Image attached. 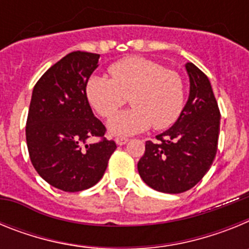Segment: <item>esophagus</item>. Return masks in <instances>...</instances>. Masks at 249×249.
<instances>
[{
  "label": "esophagus",
  "instance_id": "1",
  "mask_svg": "<svg viewBox=\"0 0 249 249\" xmlns=\"http://www.w3.org/2000/svg\"><path fill=\"white\" fill-rule=\"evenodd\" d=\"M114 141H116V143H117L118 146H123V144H126L129 140L126 137H116Z\"/></svg>",
  "mask_w": 249,
  "mask_h": 249
}]
</instances>
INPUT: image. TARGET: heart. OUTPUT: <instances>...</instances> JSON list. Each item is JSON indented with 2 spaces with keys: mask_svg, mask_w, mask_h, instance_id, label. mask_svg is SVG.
<instances>
[{
  "mask_svg": "<svg viewBox=\"0 0 249 249\" xmlns=\"http://www.w3.org/2000/svg\"><path fill=\"white\" fill-rule=\"evenodd\" d=\"M111 78L92 76L86 85L89 103L105 118L112 117L129 96L132 107L108 122L112 135L126 137L172 126L184 105V83L175 71L143 57H127L108 68Z\"/></svg>",
  "mask_w": 249,
  "mask_h": 249,
  "instance_id": "heart-1",
  "label": "heart"
}]
</instances>
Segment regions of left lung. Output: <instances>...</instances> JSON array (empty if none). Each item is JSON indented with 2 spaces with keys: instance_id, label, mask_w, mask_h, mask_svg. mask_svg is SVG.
<instances>
[{
  "instance_id": "8db88e82",
  "label": "left lung",
  "mask_w": 249,
  "mask_h": 249,
  "mask_svg": "<svg viewBox=\"0 0 249 249\" xmlns=\"http://www.w3.org/2000/svg\"><path fill=\"white\" fill-rule=\"evenodd\" d=\"M190 94L171 128L146 142L137 168L144 183L163 193L191 190L208 172L217 153L218 105L208 77L193 63H186Z\"/></svg>"
}]
</instances>
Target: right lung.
Instances as JSON below:
<instances>
[{
	"label": "right lung",
	"instance_id": "right-lung-1",
	"mask_svg": "<svg viewBox=\"0 0 249 249\" xmlns=\"http://www.w3.org/2000/svg\"><path fill=\"white\" fill-rule=\"evenodd\" d=\"M98 59L97 53L71 52L45 72L32 92L26 126L31 162L47 183L65 192L94 186L117 148L106 138L88 141L106 132L86 94Z\"/></svg>",
	"mask_w": 249,
	"mask_h": 249
}]
</instances>
